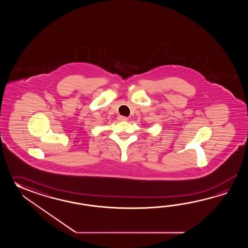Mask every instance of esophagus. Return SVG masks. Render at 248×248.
Masks as SVG:
<instances>
[{
    "label": "esophagus",
    "mask_w": 248,
    "mask_h": 248,
    "mask_svg": "<svg viewBox=\"0 0 248 248\" xmlns=\"http://www.w3.org/2000/svg\"><path fill=\"white\" fill-rule=\"evenodd\" d=\"M118 120H119L120 122H126L128 119H127V117L120 116L118 118Z\"/></svg>",
    "instance_id": "obj_1"
}]
</instances>
